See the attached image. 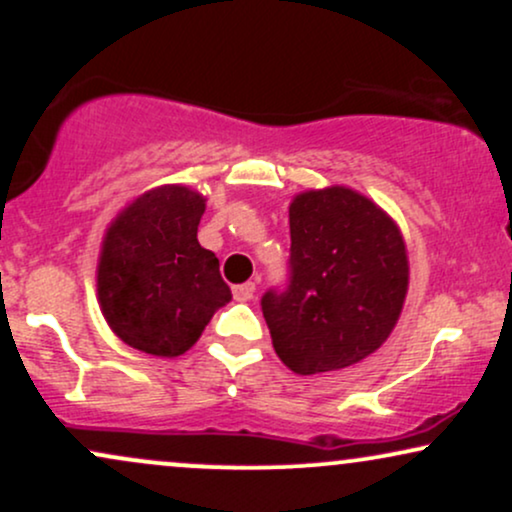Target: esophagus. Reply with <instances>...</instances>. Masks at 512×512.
Returning <instances> with one entry per match:
<instances>
[{
  "label": "esophagus",
  "mask_w": 512,
  "mask_h": 512,
  "mask_svg": "<svg viewBox=\"0 0 512 512\" xmlns=\"http://www.w3.org/2000/svg\"><path fill=\"white\" fill-rule=\"evenodd\" d=\"M252 296H255V284H252V281H248V284H240L233 289V298H236L238 303H248L252 301Z\"/></svg>",
  "instance_id": "34e87169"
}]
</instances>
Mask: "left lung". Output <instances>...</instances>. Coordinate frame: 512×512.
Masks as SVG:
<instances>
[{
    "label": "left lung",
    "mask_w": 512,
    "mask_h": 512,
    "mask_svg": "<svg viewBox=\"0 0 512 512\" xmlns=\"http://www.w3.org/2000/svg\"><path fill=\"white\" fill-rule=\"evenodd\" d=\"M289 286L262 296L276 356L298 375L363 361L395 330L409 289L397 223L351 187L293 197Z\"/></svg>",
    "instance_id": "8db88e82"
}]
</instances>
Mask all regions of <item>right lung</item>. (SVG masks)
I'll list each match as a JSON object with an SVG mask.
<instances>
[{"label":"right lung","instance_id":"1","mask_svg":"<svg viewBox=\"0 0 512 512\" xmlns=\"http://www.w3.org/2000/svg\"><path fill=\"white\" fill-rule=\"evenodd\" d=\"M207 199L161 185L129 202L105 231L98 303L122 342L151 356H180L231 301L219 260L197 240Z\"/></svg>","mask_w":512,"mask_h":512}]
</instances>
